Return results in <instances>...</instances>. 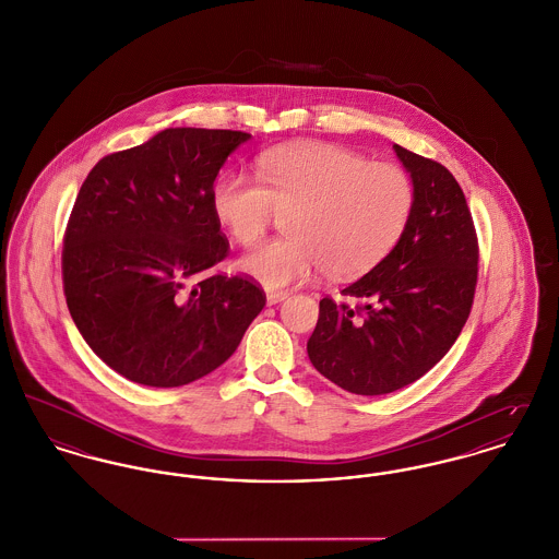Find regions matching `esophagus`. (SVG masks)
<instances>
[{
    "mask_svg": "<svg viewBox=\"0 0 559 559\" xmlns=\"http://www.w3.org/2000/svg\"><path fill=\"white\" fill-rule=\"evenodd\" d=\"M284 299H288V293H282V290H271V293H266V304L269 305H277L282 304Z\"/></svg>",
    "mask_w": 559,
    "mask_h": 559,
    "instance_id": "1",
    "label": "esophagus"
}]
</instances>
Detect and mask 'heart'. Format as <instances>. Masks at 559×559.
I'll return each mask as SVG.
<instances>
[{"label": "heart", "instance_id": "1", "mask_svg": "<svg viewBox=\"0 0 559 559\" xmlns=\"http://www.w3.org/2000/svg\"><path fill=\"white\" fill-rule=\"evenodd\" d=\"M260 181L222 170L211 211L228 235L252 246L286 217V239L258 246L239 269L269 290L304 284L320 269L356 277L389 254L406 230L414 183L395 162H369L333 143H295L258 157Z\"/></svg>", "mask_w": 559, "mask_h": 559}]
</instances>
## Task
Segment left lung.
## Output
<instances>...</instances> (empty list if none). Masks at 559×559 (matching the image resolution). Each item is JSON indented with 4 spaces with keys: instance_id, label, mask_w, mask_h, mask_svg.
Masks as SVG:
<instances>
[{
    "instance_id": "1",
    "label": "left lung",
    "mask_w": 559,
    "mask_h": 559,
    "mask_svg": "<svg viewBox=\"0 0 559 559\" xmlns=\"http://www.w3.org/2000/svg\"><path fill=\"white\" fill-rule=\"evenodd\" d=\"M414 183V209L391 254L342 290L360 304L320 301L307 342L311 365L355 395H386L451 350L469 316L478 241L455 177L393 145Z\"/></svg>"
}]
</instances>
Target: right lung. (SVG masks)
<instances>
[{"label": "right lung", "mask_w": 559, "mask_h": 559, "mask_svg": "<svg viewBox=\"0 0 559 559\" xmlns=\"http://www.w3.org/2000/svg\"><path fill=\"white\" fill-rule=\"evenodd\" d=\"M250 139L168 128L102 157L81 186L61 252L66 304L90 348L136 384L211 373L266 304L252 277L209 273L228 254L211 186Z\"/></svg>", "instance_id": "obj_1"}]
</instances>
